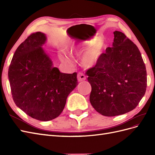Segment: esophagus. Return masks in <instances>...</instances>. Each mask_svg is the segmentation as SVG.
<instances>
[{"mask_svg": "<svg viewBox=\"0 0 155 155\" xmlns=\"http://www.w3.org/2000/svg\"><path fill=\"white\" fill-rule=\"evenodd\" d=\"M78 81H84L86 79V76H85V74L82 72H79L78 74Z\"/></svg>", "mask_w": 155, "mask_h": 155, "instance_id": "obj_1", "label": "esophagus"}]
</instances>
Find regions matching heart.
Masks as SVG:
<instances>
[{
  "instance_id": "heart-1",
  "label": "heart",
  "mask_w": 155,
  "mask_h": 155,
  "mask_svg": "<svg viewBox=\"0 0 155 155\" xmlns=\"http://www.w3.org/2000/svg\"><path fill=\"white\" fill-rule=\"evenodd\" d=\"M92 45V43H83L78 46L77 49L79 51L87 50L91 47ZM100 46H93V47H92L83 58L82 61L83 64L85 67H92L93 65H94L97 63L98 58H99V56L100 55ZM60 58L63 61H68V58L64 55H61L60 56Z\"/></svg>"
}]
</instances>
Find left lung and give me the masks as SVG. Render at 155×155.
I'll return each instance as SVG.
<instances>
[{
	"instance_id": "8db88e82",
	"label": "left lung",
	"mask_w": 155,
	"mask_h": 155,
	"mask_svg": "<svg viewBox=\"0 0 155 155\" xmlns=\"http://www.w3.org/2000/svg\"><path fill=\"white\" fill-rule=\"evenodd\" d=\"M114 35L112 47L86 71L92 87L91 104L105 116L134 109L147 87L146 68L137 46L122 32L115 31Z\"/></svg>"
}]
</instances>
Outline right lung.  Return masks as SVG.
Listing matches in <instances>:
<instances>
[{"instance_id": "1", "label": "right lung", "mask_w": 155, "mask_h": 155, "mask_svg": "<svg viewBox=\"0 0 155 155\" xmlns=\"http://www.w3.org/2000/svg\"><path fill=\"white\" fill-rule=\"evenodd\" d=\"M46 39L40 31L30 34L17 48L8 69L15 104L40 121L58 117L69 94L78 85L76 72L64 74L52 67L41 47Z\"/></svg>"}]
</instances>
